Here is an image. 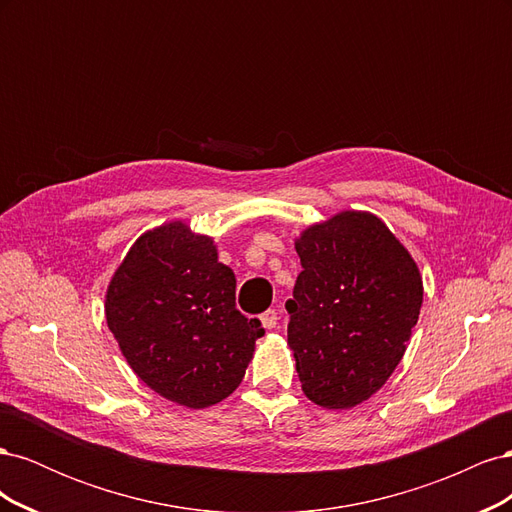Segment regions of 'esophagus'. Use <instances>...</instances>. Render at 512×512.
<instances>
[{"mask_svg":"<svg viewBox=\"0 0 512 512\" xmlns=\"http://www.w3.org/2000/svg\"><path fill=\"white\" fill-rule=\"evenodd\" d=\"M277 320H280V316H277L275 309H267L265 314H260V322H262V327L269 329V331L277 327Z\"/></svg>","mask_w":512,"mask_h":512,"instance_id":"obj_1","label":"esophagus"}]
</instances>
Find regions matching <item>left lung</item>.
Here are the masks:
<instances>
[{"instance_id":"1","label":"left lung","mask_w":512,"mask_h":512,"mask_svg":"<svg viewBox=\"0 0 512 512\" xmlns=\"http://www.w3.org/2000/svg\"><path fill=\"white\" fill-rule=\"evenodd\" d=\"M288 346L314 404L348 410L378 393L404 359L423 305L410 252L369 211H342L294 241Z\"/></svg>"}]
</instances>
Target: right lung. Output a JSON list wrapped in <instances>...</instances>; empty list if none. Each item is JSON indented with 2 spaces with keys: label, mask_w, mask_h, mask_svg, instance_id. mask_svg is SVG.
<instances>
[{
  "label": "right lung",
  "mask_w": 512,
  "mask_h": 512,
  "mask_svg": "<svg viewBox=\"0 0 512 512\" xmlns=\"http://www.w3.org/2000/svg\"><path fill=\"white\" fill-rule=\"evenodd\" d=\"M235 290L213 239L175 220L130 247L106 288V324L149 389L185 408H209L241 384L265 335L258 318L239 312Z\"/></svg>",
  "instance_id": "1"
}]
</instances>
